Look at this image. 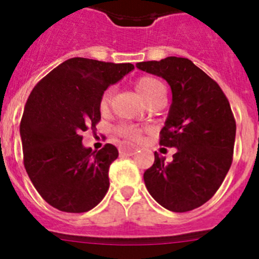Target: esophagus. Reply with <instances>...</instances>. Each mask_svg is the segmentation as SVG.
Here are the masks:
<instances>
[{"instance_id": "obj_1", "label": "esophagus", "mask_w": 259, "mask_h": 259, "mask_svg": "<svg viewBox=\"0 0 259 259\" xmlns=\"http://www.w3.org/2000/svg\"><path fill=\"white\" fill-rule=\"evenodd\" d=\"M137 150L136 146H122L120 149H119V152H120V154H127V155H131V154H135V152Z\"/></svg>"}]
</instances>
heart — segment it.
<instances>
[{"label": "heart", "mask_w": 259, "mask_h": 259, "mask_svg": "<svg viewBox=\"0 0 259 259\" xmlns=\"http://www.w3.org/2000/svg\"><path fill=\"white\" fill-rule=\"evenodd\" d=\"M136 91L143 97L144 101L148 102L155 96L164 93V87L159 80L154 79V77L143 76L136 81ZM111 96H113V89H107L106 92L102 95L101 100H100V107L102 110L107 109L110 101H111ZM122 134L128 139H137L139 137V130L134 125H124L122 128Z\"/></svg>", "instance_id": "obj_1"}]
</instances>
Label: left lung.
<instances>
[{
    "label": "left lung",
    "mask_w": 259,
    "mask_h": 259,
    "mask_svg": "<svg viewBox=\"0 0 259 259\" xmlns=\"http://www.w3.org/2000/svg\"><path fill=\"white\" fill-rule=\"evenodd\" d=\"M136 67L166 80L172 93L159 144L176 153L171 162L154 153V163L144 172L146 189L170 211L200 207L218 191L232 163L236 123L230 102L187 58L139 62Z\"/></svg>",
    "instance_id": "left-lung-1"
}]
</instances>
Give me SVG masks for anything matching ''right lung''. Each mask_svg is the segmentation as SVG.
Listing matches in <instances>:
<instances>
[{"label": "right lung", "mask_w": 259, "mask_h": 259, "mask_svg": "<svg viewBox=\"0 0 259 259\" xmlns=\"http://www.w3.org/2000/svg\"><path fill=\"white\" fill-rule=\"evenodd\" d=\"M131 63L70 58L32 89L20 122L24 167L40 196L66 212L97 206L109 189L118 149L85 148L80 134L101 119L104 92L134 70Z\"/></svg>", "instance_id": "1"}]
</instances>
